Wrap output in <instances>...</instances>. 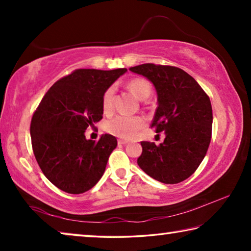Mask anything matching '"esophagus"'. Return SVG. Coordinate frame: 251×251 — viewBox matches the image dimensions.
I'll list each match as a JSON object with an SVG mask.
<instances>
[{
  "label": "esophagus",
  "instance_id": "esophagus-1",
  "mask_svg": "<svg viewBox=\"0 0 251 251\" xmlns=\"http://www.w3.org/2000/svg\"><path fill=\"white\" fill-rule=\"evenodd\" d=\"M118 145H126V144L127 143H128V142H127V141H124V139H118Z\"/></svg>",
  "mask_w": 251,
  "mask_h": 251
}]
</instances>
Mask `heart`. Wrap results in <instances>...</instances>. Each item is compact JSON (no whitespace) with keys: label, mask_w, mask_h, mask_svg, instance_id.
I'll return each instance as SVG.
<instances>
[{"label":"heart","mask_w":251,"mask_h":251,"mask_svg":"<svg viewBox=\"0 0 251 251\" xmlns=\"http://www.w3.org/2000/svg\"><path fill=\"white\" fill-rule=\"evenodd\" d=\"M127 88L136 99L144 100L150 97L151 93V84L145 78H134L127 84ZM113 87H109L105 91L101 99V108L104 113H109L113 107ZM145 126L144 118L138 116H122L118 115L107 121L105 125L108 133L121 138H131Z\"/></svg>","instance_id":"b5f03b06"}]
</instances>
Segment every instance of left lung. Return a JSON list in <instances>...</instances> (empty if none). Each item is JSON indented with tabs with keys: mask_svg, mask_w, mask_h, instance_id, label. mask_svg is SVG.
<instances>
[{
	"mask_svg": "<svg viewBox=\"0 0 251 251\" xmlns=\"http://www.w3.org/2000/svg\"><path fill=\"white\" fill-rule=\"evenodd\" d=\"M154 85L157 109L151 123L165 133L160 145L142 142L138 166L164 184H178L196 172L211 139L212 109L199 84L178 67L142 64L129 69Z\"/></svg>",
	"mask_w": 251,
	"mask_h": 251,
	"instance_id": "8db88e82",
	"label": "left lung"
}]
</instances>
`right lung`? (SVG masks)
I'll use <instances>...</instances> for the list:
<instances>
[{"mask_svg": "<svg viewBox=\"0 0 251 251\" xmlns=\"http://www.w3.org/2000/svg\"><path fill=\"white\" fill-rule=\"evenodd\" d=\"M126 72L76 70L50 88L34 113V156L45 177L63 192L83 194L103 176L117 139L105 134L95 143L86 139L85 130L103 118L104 93Z\"/></svg>", "mask_w": 251, "mask_h": 251, "instance_id": "1", "label": "right lung"}]
</instances>
